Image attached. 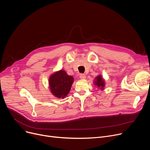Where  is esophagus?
Wrapping results in <instances>:
<instances>
[{
	"label": "esophagus",
	"mask_w": 150,
	"mask_h": 150,
	"mask_svg": "<svg viewBox=\"0 0 150 150\" xmlns=\"http://www.w3.org/2000/svg\"><path fill=\"white\" fill-rule=\"evenodd\" d=\"M86 75H84V74H80V78L81 79H82V80H84V79H86Z\"/></svg>",
	"instance_id": "obj_1"
}]
</instances>
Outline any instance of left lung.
Instances as JSON below:
<instances>
[{"label":"left lung","mask_w":150,"mask_h":150,"mask_svg":"<svg viewBox=\"0 0 150 150\" xmlns=\"http://www.w3.org/2000/svg\"><path fill=\"white\" fill-rule=\"evenodd\" d=\"M94 84L96 88H98V89H100V90H103L105 86V81L102 78V75H99L95 78Z\"/></svg>","instance_id":"1"}]
</instances>
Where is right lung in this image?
I'll use <instances>...</instances> for the list:
<instances>
[{
    "label": "right lung",
    "mask_w": 150,
    "mask_h": 150,
    "mask_svg": "<svg viewBox=\"0 0 150 150\" xmlns=\"http://www.w3.org/2000/svg\"><path fill=\"white\" fill-rule=\"evenodd\" d=\"M74 81V77L69 75L65 70L56 71L49 78L50 92L57 98L64 99L69 93Z\"/></svg>",
    "instance_id": "right-lung-1"
}]
</instances>
